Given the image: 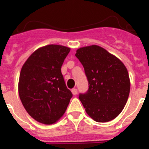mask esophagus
Wrapping results in <instances>:
<instances>
[{"label": "esophagus", "mask_w": 149, "mask_h": 149, "mask_svg": "<svg viewBox=\"0 0 149 149\" xmlns=\"http://www.w3.org/2000/svg\"><path fill=\"white\" fill-rule=\"evenodd\" d=\"M72 93L73 95H77V89H72Z\"/></svg>", "instance_id": "34e87169"}]
</instances>
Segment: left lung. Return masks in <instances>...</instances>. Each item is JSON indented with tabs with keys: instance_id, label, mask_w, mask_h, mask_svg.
Wrapping results in <instances>:
<instances>
[{
	"instance_id": "left-lung-1",
	"label": "left lung",
	"mask_w": 149,
	"mask_h": 149,
	"mask_svg": "<svg viewBox=\"0 0 149 149\" xmlns=\"http://www.w3.org/2000/svg\"><path fill=\"white\" fill-rule=\"evenodd\" d=\"M76 57L84 68L89 88L79 94L86 113L98 122L119 115L130 93V79L122 61L98 45L79 48Z\"/></svg>"
}]
</instances>
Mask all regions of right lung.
<instances>
[{"mask_svg": "<svg viewBox=\"0 0 149 149\" xmlns=\"http://www.w3.org/2000/svg\"><path fill=\"white\" fill-rule=\"evenodd\" d=\"M70 48L49 45L37 49L22 68L18 93L24 107L35 120L54 123L65 113L72 93L61 72Z\"/></svg>", "mask_w": 149, "mask_h": 149, "instance_id": "1", "label": "right lung"}]
</instances>
